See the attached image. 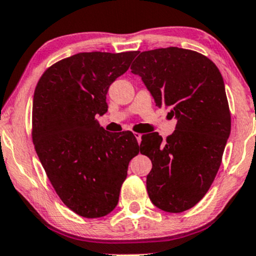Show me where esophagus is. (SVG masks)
<instances>
[{
	"label": "esophagus",
	"instance_id": "34e87169",
	"mask_svg": "<svg viewBox=\"0 0 256 256\" xmlns=\"http://www.w3.org/2000/svg\"><path fill=\"white\" fill-rule=\"evenodd\" d=\"M134 137H136V140H137V142L138 143L140 144V140H142V134H140V132H134Z\"/></svg>",
	"mask_w": 256,
	"mask_h": 256
}]
</instances>
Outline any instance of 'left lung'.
Masks as SVG:
<instances>
[{"mask_svg": "<svg viewBox=\"0 0 256 256\" xmlns=\"http://www.w3.org/2000/svg\"><path fill=\"white\" fill-rule=\"evenodd\" d=\"M138 53L131 72L140 76L156 104L168 107V116L178 120L166 140L158 132L142 136L140 154L152 163L148 194L156 208L178 214L202 199L222 163L232 130L223 78L196 51L172 46Z\"/></svg>", "mask_w": 256, "mask_h": 256, "instance_id": "1", "label": "left lung"}]
</instances>
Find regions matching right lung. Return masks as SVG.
I'll use <instances>...</instances> for the list:
<instances>
[{
	"label": "right lung",
	"mask_w": 256,
	"mask_h": 256,
	"mask_svg": "<svg viewBox=\"0 0 256 256\" xmlns=\"http://www.w3.org/2000/svg\"><path fill=\"white\" fill-rule=\"evenodd\" d=\"M137 51L81 52L52 64L33 96L32 140L45 173L64 205L98 218L118 204L128 163L140 146L131 131L107 132L110 83L128 72Z\"/></svg>",
	"instance_id": "obj_1"
}]
</instances>
